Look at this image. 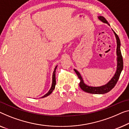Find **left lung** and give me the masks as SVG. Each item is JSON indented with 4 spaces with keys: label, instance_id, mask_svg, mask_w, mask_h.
<instances>
[{
    "label": "left lung",
    "instance_id": "1",
    "mask_svg": "<svg viewBox=\"0 0 129 129\" xmlns=\"http://www.w3.org/2000/svg\"><path fill=\"white\" fill-rule=\"evenodd\" d=\"M98 18L102 22L106 23V24H108L107 21L106 20L104 17L103 16H99ZM114 33L115 35L116 39V43H117V47H116V55H117V68H116V71L115 72L114 76L112 77V78L108 82V83L105 84V85L99 86V87H93V86H87L84 83V81L82 79V77L80 75V73L78 72V71L75 70V72H76L77 75H78L79 79L80 80L79 83V86L81 88L82 90H83L84 91L87 92V93H91V94H105L107 93L109 91H111L113 88L115 87L116 84L118 82V80L119 78L120 75L121 74V72L123 70V58L122 54H121L120 51V39L119 38L118 35H117L115 32L114 31Z\"/></svg>",
    "mask_w": 129,
    "mask_h": 129
}]
</instances>
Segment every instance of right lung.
Returning a JSON list of instances; mask_svg holds the SVG:
<instances>
[{"mask_svg": "<svg viewBox=\"0 0 129 129\" xmlns=\"http://www.w3.org/2000/svg\"><path fill=\"white\" fill-rule=\"evenodd\" d=\"M57 67V65L56 67H55L54 68V71L53 72V82H52V84H51V87L50 88V89L49 90V91H48L47 93H46L45 95H44L43 97H42V98H44V97H47V96L49 95L50 94L52 93L53 91L55 89V84H56V80H55V70H56Z\"/></svg>", "mask_w": 129, "mask_h": 129, "instance_id": "add662e5", "label": "right lung"}]
</instances>
